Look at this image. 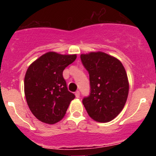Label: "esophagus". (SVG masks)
I'll return each mask as SVG.
<instances>
[{"label":"esophagus","mask_w":156,"mask_h":156,"mask_svg":"<svg viewBox=\"0 0 156 156\" xmlns=\"http://www.w3.org/2000/svg\"><path fill=\"white\" fill-rule=\"evenodd\" d=\"M75 95H76V98H80V91H78V90H77V91L75 93Z\"/></svg>","instance_id":"34e87169"}]
</instances>
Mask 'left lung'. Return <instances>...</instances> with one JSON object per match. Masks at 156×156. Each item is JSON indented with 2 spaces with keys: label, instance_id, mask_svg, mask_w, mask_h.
<instances>
[{
  "label": "left lung",
  "instance_id": "1",
  "mask_svg": "<svg viewBox=\"0 0 156 156\" xmlns=\"http://www.w3.org/2000/svg\"><path fill=\"white\" fill-rule=\"evenodd\" d=\"M89 73L90 93L83 99L88 115L94 120L106 122L120 113L129 93L127 74L121 62L101 51L80 55Z\"/></svg>",
  "mask_w": 156,
  "mask_h": 156
}]
</instances>
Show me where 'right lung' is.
<instances>
[{"instance_id": "add662e5", "label": "right lung", "mask_w": 156, "mask_h": 156, "mask_svg": "<svg viewBox=\"0 0 156 156\" xmlns=\"http://www.w3.org/2000/svg\"><path fill=\"white\" fill-rule=\"evenodd\" d=\"M76 55L49 51L32 63L25 75L24 92L34 116L48 124L59 122L65 116L75 95L67 89L63 70L73 62Z\"/></svg>"}]
</instances>
